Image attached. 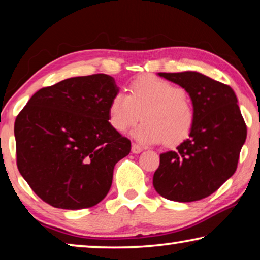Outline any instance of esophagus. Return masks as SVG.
<instances>
[{"instance_id": "esophagus-1", "label": "esophagus", "mask_w": 260, "mask_h": 260, "mask_svg": "<svg viewBox=\"0 0 260 260\" xmlns=\"http://www.w3.org/2000/svg\"><path fill=\"white\" fill-rule=\"evenodd\" d=\"M142 150H143V148H142L141 145L136 144V143H134L133 147H131V151H133L134 154H140Z\"/></svg>"}]
</instances>
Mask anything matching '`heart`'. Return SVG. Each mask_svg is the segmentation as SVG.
<instances>
[{"instance_id":"heart-1","label":"heart","mask_w":260,"mask_h":260,"mask_svg":"<svg viewBox=\"0 0 260 260\" xmlns=\"http://www.w3.org/2000/svg\"><path fill=\"white\" fill-rule=\"evenodd\" d=\"M144 122L134 137L144 144L180 143L189 136L195 122L194 106L182 87L156 77H142L130 86L129 95L116 92L109 105V122L118 133Z\"/></svg>"}]
</instances>
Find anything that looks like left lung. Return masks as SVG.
I'll return each instance as SVG.
<instances>
[{"mask_svg":"<svg viewBox=\"0 0 260 260\" xmlns=\"http://www.w3.org/2000/svg\"><path fill=\"white\" fill-rule=\"evenodd\" d=\"M158 74L189 93L195 122L189 138L175 150L159 155L152 184L168 200H201L236 173L246 124L229 85L198 72Z\"/></svg>","mask_w":260,"mask_h":260,"instance_id":"1","label":"left lung"}]
</instances>
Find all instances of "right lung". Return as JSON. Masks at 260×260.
<instances>
[{"instance_id":"obj_1","label":"right lung","mask_w":260,"mask_h":260,"mask_svg":"<svg viewBox=\"0 0 260 260\" xmlns=\"http://www.w3.org/2000/svg\"><path fill=\"white\" fill-rule=\"evenodd\" d=\"M116 92L108 74L70 78L40 88L17 115V169L46 204L88 208L109 193L115 165L131 150L109 122Z\"/></svg>"}]
</instances>
